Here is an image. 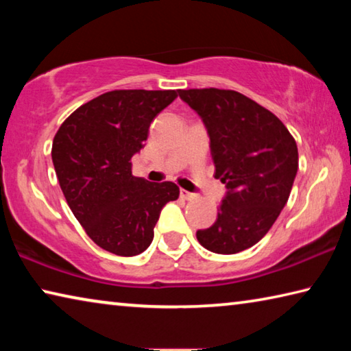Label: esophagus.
<instances>
[{
    "instance_id": "34e87169",
    "label": "esophagus",
    "mask_w": 351,
    "mask_h": 351,
    "mask_svg": "<svg viewBox=\"0 0 351 351\" xmlns=\"http://www.w3.org/2000/svg\"><path fill=\"white\" fill-rule=\"evenodd\" d=\"M180 195H181L182 199H192V198H195V193L187 192V190H184V189L180 190Z\"/></svg>"
}]
</instances>
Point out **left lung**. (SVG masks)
Masks as SVG:
<instances>
[{"mask_svg":"<svg viewBox=\"0 0 351 351\" xmlns=\"http://www.w3.org/2000/svg\"><path fill=\"white\" fill-rule=\"evenodd\" d=\"M210 139L215 178L226 184L217 221L197 230L201 246L237 254L254 246L276 223L299 167L295 141L269 110L232 90H180Z\"/></svg>","mask_w":351,"mask_h":351,"instance_id":"left-lung-1","label":"left lung"}]
</instances>
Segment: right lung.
<instances>
[{
    "mask_svg": "<svg viewBox=\"0 0 351 351\" xmlns=\"http://www.w3.org/2000/svg\"><path fill=\"white\" fill-rule=\"evenodd\" d=\"M178 91L116 90L82 105L52 142L62 192L88 237L105 251L133 257L153 240L162 207L180 197L176 184L132 173L154 117Z\"/></svg>",
    "mask_w": 351,
    "mask_h": 351,
    "instance_id": "right-lung-1",
    "label": "right lung"
}]
</instances>
